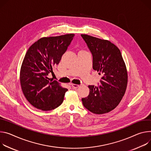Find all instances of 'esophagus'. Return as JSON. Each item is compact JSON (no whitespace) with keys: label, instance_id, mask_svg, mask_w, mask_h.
I'll return each instance as SVG.
<instances>
[{"label":"esophagus","instance_id":"1","mask_svg":"<svg viewBox=\"0 0 151 151\" xmlns=\"http://www.w3.org/2000/svg\"><path fill=\"white\" fill-rule=\"evenodd\" d=\"M71 86H72L74 89H77V88L79 87V85H76V84H71Z\"/></svg>","mask_w":151,"mask_h":151}]
</instances>
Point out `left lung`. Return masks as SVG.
<instances>
[{
	"mask_svg": "<svg viewBox=\"0 0 151 151\" xmlns=\"http://www.w3.org/2000/svg\"><path fill=\"white\" fill-rule=\"evenodd\" d=\"M92 55L93 69L103 76L98 86L89 85V94L82 98L84 107L95 114H104L121 102L127 86L128 74L121 51L110 41L81 35Z\"/></svg>",
	"mask_w": 151,
	"mask_h": 151,
	"instance_id": "left-lung-1",
	"label": "left lung"
}]
</instances>
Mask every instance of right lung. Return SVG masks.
Wrapping results in <instances>:
<instances>
[{"mask_svg":"<svg viewBox=\"0 0 151 151\" xmlns=\"http://www.w3.org/2000/svg\"><path fill=\"white\" fill-rule=\"evenodd\" d=\"M74 34L44 37L27 51L20 70V84L26 98L33 107L48 111L59 107L68 91L56 80L49 81L48 74L58 65L70 45Z\"/></svg>","mask_w":151,"mask_h":151,"instance_id":"add662e5","label":"right lung"}]
</instances>
